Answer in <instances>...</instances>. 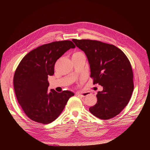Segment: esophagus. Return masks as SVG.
<instances>
[{"label":"esophagus","mask_w":150,"mask_h":150,"mask_svg":"<svg viewBox=\"0 0 150 150\" xmlns=\"http://www.w3.org/2000/svg\"><path fill=\"white\" fill-rule=\"evenodd\" d=\"M76 94L81 97H86L87 96V93H76Z\"/></svg>","instance_id":"obj_1"}]
</instances>
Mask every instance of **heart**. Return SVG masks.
<instances>
[{
	"label": "heart",
	"mask_w": 150,
	"mask_h": 150,
	"mask_svg": "<svg viewBox=\"0 0 150 150\" xmlns=\"http://www.w3.org/2000/svg\"><path fill=\"white\" fill-rule=\"evenodd\" d=\"M83 54L82 52H76V53H75L74 54H75V55H76V54Z\"/></svg>",
	"instance_id": "obj_1"
}]
</instances>
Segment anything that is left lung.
I'll return each mask as SVG.
<instances>
[{
  "label": "left lung",
  "mask_w": 150,
  "mask_h": 150,
  "mask_svg": "<svg viewBox=\"0 0 150 150\" xmlns=\"http://www.w3.org/2000/svg\"><path fill=\"white\" fill-rule=\"evenodd\" d=\"M86 54L93 84L103 87L98 91L97 103L89 110L95 116L108 120L120 113L134 91L133 72L125 53L114 45L91 40L73 39Z\"/></svg>",
  "instance_id": "left-lung-1"
}]
</instances>
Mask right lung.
Wrapping results in <instances>:
<instances>
[{
	"label": "right lung",
	"instance_id": "obj_1",
	"mask_svg": "<svg viewBox=\"0 0 150 150\" xmlns=\"http://www.w3.org/2000/svg\"><path fill=\"white\" fill-rule=\"evenodd\" d=\"M75 46L71 41H54L42 45L26 54L13 76L17 100L26 115L40 123H50L60 115L69 99L71 91L48 90L57 60Z\"/></svg>",
	"mask_w": 150,
	"mask_h": 150
}]
</instances>
